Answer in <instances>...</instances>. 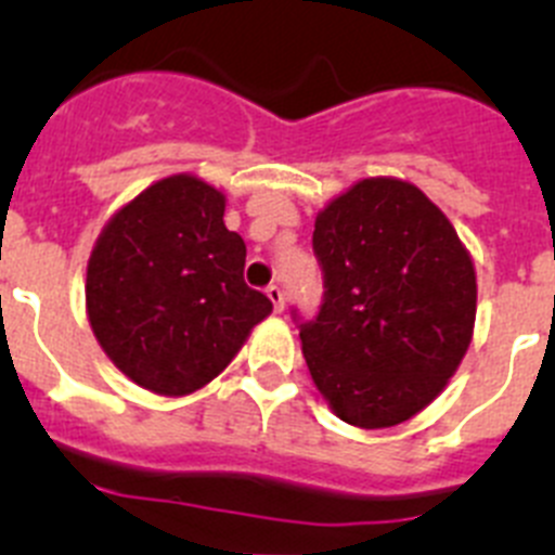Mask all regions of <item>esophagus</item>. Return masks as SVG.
<instances>
[{
	"label": "esophagus",
	"mask_w": 555,
	"mask_h": 555,
	"mask_svg": "<svg viewBox=\"0 0 555 555\" xmlns=\"http://www.w3.org/2000/svg\"><path fill=\"white\" fill-rule=\"evenodd\" d=\"M266 295L271 298L273 309H276V311L284 309V293H282V287H279V284H271V287L266 289Z\"/></svg>",
	"instance_id": "esophagus-1"
}]
</instances>
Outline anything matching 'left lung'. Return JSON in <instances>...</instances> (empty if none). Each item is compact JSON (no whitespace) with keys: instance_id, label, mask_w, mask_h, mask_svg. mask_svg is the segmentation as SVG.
<instances>
[{"instance_id":"left-lung-1","label":"left lung","mask_w":555,"mask_h":555,"mask_svg":"<svg viewBox=\"0 0 555 555\" xmlns=\"http://www.w3.org/2000/svg\"><path fill=\"white\" fill-rule=\"evenodd\" d=\"M311 246L325 287L314 320L300 322L311 379L349 426L409 421L469 349V251L450 219L398 179H363L327 203Z\"/></svg>"}]
</instances>
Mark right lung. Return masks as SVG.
<instances>
[{"label": "right lung", "instance_id": "right-lung-1", "mask_svg": "<svg viewBox=\"0 0 555 555\" xmlns=\"http://www.w3.org/2000/svg\"><path fill=\"white\" fill-rule=\"evenodd\" d=\"M222 217V192L170 176L129 201L91 249V331L121 374L159 396L208 385L273 309L244 282L246 244Z\"/></svg>", "mask_w": 555, "mask_h": 555}]
</instances>
